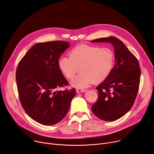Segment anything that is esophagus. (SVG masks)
<instances>
[{
	"label": "esophagus",
	"instance_id": "obj_1",
	"mask_svg": "<svg viewBox=\"0 0 154 154\" xmlns=\"http://www.w3.org/2000/svg\"><path fill=\"white\" fill-rule=\"evenodd\" d=\"M86 91L85 89H76V92L77 93H81V92H83Z\"/></svg>",
	"mask_w": 154,
	"mask_h": 154
}]
</instances>
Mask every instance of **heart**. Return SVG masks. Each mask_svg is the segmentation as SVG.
<instances>
[{"instance_id":"heart-1","label":"heart","mask_w":154,"mask_h":154,"mask_svg":"<svg viewBox=\"0 0 154 154\" xmlns=\"http://www.w3.org/2000/svg\"><path fill=\"white\" fill-rule=\"evenodd\" d=\"M68 57H62L58 60V67L68 79H73L78 73H81L72 81L73 86L83 89L92 81L104 80L110 73L114 65V54L109 47L86 44L78 45L69 52Z\"/></svg>"}]
</instances>
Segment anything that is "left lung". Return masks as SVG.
Listing matches in <instances>:
<instances>
[{
  "instance_id": "1",
  "label": "left lung",
  "mask_w": 154,
  "mask_h": 154,
  "mask_svg": "<svg viewBox=\"0 0 154 154\" xmlns=\"http://www.w3.org/2000/svg\"><path fill=\"white\" fill-rule=\"evenodd\" d=\"M92 42H110L114 47L116 64L107 78L96 88L98 99L91 107L99 119L114 121L129 111L135 102L140 83L139 63L124 43L115 37Z\"/></svg>"
}]
</instances>
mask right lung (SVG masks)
<instances>
[{"instance_id": "add662e5", "label": "right lung", "mask_w": 154, "mask_h": 154, "mask_svg": "<svg viewBox=\"0 0 154 154\" xmlns=\"http://www.w3.org/2000/svg\"><path fill=\"white\" fill-rule=\"evenodd\" d=\"M68 47L69 42L61 41L38 43L18 63L16 81L21 104L42 125L60 122L76 94L75 88L56 91L69 85L58 67L59 58Z\"/></svg>"}]
</instances>
